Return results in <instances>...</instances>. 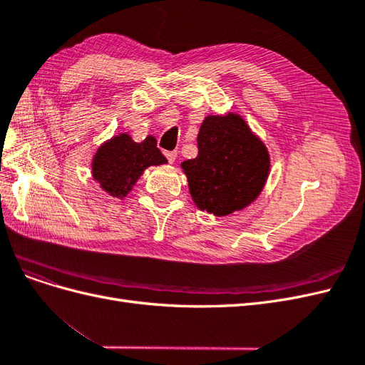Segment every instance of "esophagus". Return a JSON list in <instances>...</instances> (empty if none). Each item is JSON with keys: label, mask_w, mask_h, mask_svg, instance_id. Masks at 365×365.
Returning a JSON list of instances; mask_svg holds the SVG:
<instances>
[{"label": "esophagus", "mask_w": 365, "mask_h": 365, "mask_svg": "<svg viewBox=\"0 0 365 365\" xmlns=\"http://www.w3.org/2000/svg\"><path fill=\"white\" fill-rule=\"evenodd\" d=\"M164 155H165V158H168L169 163H175L176 152H164Z\"/></svg>", "instance_id": "34e87169"}]
</instances>
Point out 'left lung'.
Returning a JSON list of instances; mask_svg holds the SVG:
<instances>
[{"instance_id":"8db88e82","label":"left lung","mask_w":365,"mask_h":365,"mask_svg":"<svg viewBox=\"0 0 365 365\" xmlns=\"http://www.w3.org/2000/svg\"><path fill=\"white\" fill-rule=\"evenodd\" d=\"M195 204L225 216L252 202L269 172L263 143L239 115H208L197 134V155L181 164Z\"/></svg>"}]
</instances>
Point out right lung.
I'll return each mask as SVG.
<instances>
[{"mask_svg":"<svg viewBox=\"0 0 365 365\" xmlns=\"http://www.w3.org/2000/svg\"><path fill=\"white\" fill-rule=\"evenodd\" d=\"M168 163L157 148V140L146 137L135 143L126 134L114 137L97 150L93 160V176L102 189L114 197L126 196L138 176L149 165Z\"/></svg>","mask_w":365,"mask_h":365,"instance_id":"1","label":"right lung"}]
</instances>
